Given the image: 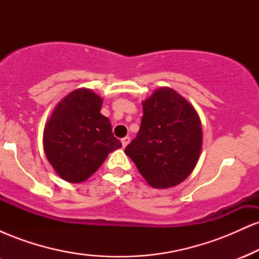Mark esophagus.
<instances>
[{"mask_svg": "<svg viewBox=\"0 0 259 259\" xmlns=\"http://www.w3.org/2000/svg\"><path fill=\"white\" fill-rule=\"evenodd\" d=\"M129 142H130V138H129V136H125V138L121 139V145H123V147H126Z\"/></svg>", "mask_w": 259, "mask_h": 259, "instance_id": "esophagus-1", "label": "esophagus"}]
</instances>
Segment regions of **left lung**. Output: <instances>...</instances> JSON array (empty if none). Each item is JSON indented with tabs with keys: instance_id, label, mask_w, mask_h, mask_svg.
Wrapping results in <instances>:
<instances>
[{
	"instance_id": "8db88e82",
	"label": "left lung",
	"mask_w": 259,
	"mask_h": 259,
	"mask_svg": "<svg viewBox=\"0 0 259 259\" xmlns=\"http://www.w3.org/2000/svg\"><path fill=\"white\" fill-rule=\"evenodd\" d=\"M136 138L125 148L140 174L152 187L168 189L194 170L202 146L198 114L177 91L160 88L142 103Z\"/></svg>"
}]
</instances>
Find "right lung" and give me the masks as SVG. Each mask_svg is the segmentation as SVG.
Masks as SVG:
<instances>
[{
	"label": "right lung",
	"instance_id": "obj_1",
	"mask_svg": "<svg viewBox=\"0 0 259 259\" xmlns=\"http://www.w3.org/2000/svg\"><path fill=\"white\" fill-rule=\"evenodd\" d=\"M102 99L88 89L64 97L44 132L47 159L62 179L81 183L101 167L112 151L121 147L109 119L100 113Z\"/></svg>",
	"mask_w": 259,
	"mask_h": 259
}]
</instances>
